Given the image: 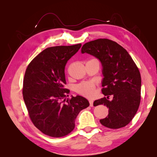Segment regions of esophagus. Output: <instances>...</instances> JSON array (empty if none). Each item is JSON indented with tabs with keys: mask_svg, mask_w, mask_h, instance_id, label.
Instances as JSON below:
<instances>
[{
	"mask_svg": "<svg viewBox=\"0 0 157 157\" xmlns=\"http://www.w3.org/2000/svg\"><path fill=\"white\" fill-rule=\"evenodd\" d=\"M93 103H94V101L92 100V99H90V100H89V103H90V107H92L93 106Z\"/></svg>",
	"mask_w": 157,
	"mask_h": 157,
	"instance_id": "34e87169",
	"label": "esophagus"
}]
</instances>
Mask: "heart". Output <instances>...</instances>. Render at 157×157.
Returning <instances> with one entry per match:
<instances>
[{
	"mask_svg": "<svg viewBox=\"0 0 157 157\" xmlns=\"http://www.w3.org/2000/svg\"><path fill=\"white\" fill-rule=\"evenodd\" d=\"M96 89V85L92 82H84L80 83L76 87V92L85 97H91Z\"/></svg>",
	"mask_w": 157,
	"mask_h": 157,
	"instance_id": "1",
	"label": "heart"
}]
</instances>
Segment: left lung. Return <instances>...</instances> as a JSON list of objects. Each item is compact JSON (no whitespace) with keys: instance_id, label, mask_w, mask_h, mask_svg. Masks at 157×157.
Listing matches in <instances>:
<instances>
[{"instance_id":"8db88e82","label":"left lung","mask_w":157,"mask_h":157,"mask_svg":"<svg viewBox=\"0 0 157 157\" xmlns=\"http://www.w3.org/2000/svg\"><path fill=\"white\" fill-rule=\"evenodd\" d=\"M82 54L98 58L103 66L101 90L105 97L97 99L94 105L109 108L106 118L99 121L111 129L126 126L132 121L141 101V75L132 57L122 46L107 39H98L85 43ZM113 96L112 101L108 99Z\"/></svg>"}]
</instances>
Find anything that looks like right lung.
Returning <instances> with one entry per match:
<instances>
[{
	"mask_svg": "<svg viewBox=\"0 0 157 157\" xmlns=\"http://www.w3.org/2000/svg\"><path fill=\"white\" fill-rule=\"evenodd\" d=\"M82 44L52 46L38 54L28 65L23 97L33 124L45 135L61 137L75 128L79 112L89 106L86 98H67L65 67Z\"/></svg>",
	"mask_w": 157,
	"mask_h": 157,
	"instance_id": "right-lung-1",
	"label": "right lung"
}]
</instances>
